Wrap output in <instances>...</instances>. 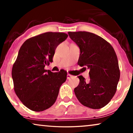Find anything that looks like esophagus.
I'll return each mask as SVG.
<instances>
[{"label": "esophagus", "instance_id": "34e87169", "mask_svg": "<svg viewBox=\"0 0 133 133\" xmlns=\"http://www.w3.org/2000/svg\"><path fill=\"white\" fill-rule=\"evenodd\" d=\"M73 77V76L71 75H70V74H67V79H70V78H71V77Z\"/></svg>", "mask_w": 133, "mask_h": 133}]
</instances>
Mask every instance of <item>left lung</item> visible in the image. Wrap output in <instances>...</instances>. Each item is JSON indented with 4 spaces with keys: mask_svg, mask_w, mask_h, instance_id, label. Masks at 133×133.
I'll use <instances>...</instances> for the list:
<instances>
[{
    "mask_svg": "<svg viewBox=\"0 0 133 133\" xmlns=\"http://www.w3.org/2000/svg\"><path fill=\"white\" fill-rule=\"evenodd\" d=\"M70 39L79 47L77 64L90 70L89 82L82 76L74 90L81 104L93 109L109 103L117 90L120 72L113 48L103 38L88 31H69ZM84 67V68H85Z\"/></svg>",
    "mask_w": 133,
    "mask_h": 133,
    "instance_id": "8db88e82",
    "label": "left lung"
}]
</instances>
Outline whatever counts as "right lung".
Segmentation results:
<instances>
[{
  "instance_id": "right-lung-1",
  "label": "right lung",
  "mask_w": 133,
  "mask_h": 133,
  "mask_svg": "<svg viewBox=\"0 0 133 133\" xmlns=\"http://www.w3.org/2000/svg\"><path fill=\"white\" fill-rule=\"evenodd\" d=\"M68 35L46 32L29 38L20 48L13 65L14 90L22 103L32 111H42L55 103L60 87L66 82L67 71L45 70L53 62L56 48Z\"/></svg>"
}]
</instances>
